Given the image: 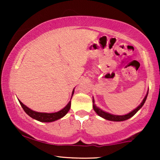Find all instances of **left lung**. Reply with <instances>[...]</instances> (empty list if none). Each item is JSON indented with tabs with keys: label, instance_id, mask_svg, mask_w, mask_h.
<instances>
[{
	"label": "left lung",
	"instance_id": "obj_1",
	"mask_svg": "<svg viewBox=\"0 0 160 160\" xmlns=\"http://www.w3.org/2000/svg\"><path fill=\"white\" fill-rule=\"evenodd\" d=\"M148 92H147V94H146L145 98H143V101L141 102V103L136 108L134 109V110L131 111L128 114H125V115H122V116H119V115H113V114H111V113H107V112H105L104 111L101 110V109L98 108L95 106V100H94V98L92 100V102H93V109L94 111H95L96 113H97L98 115H99L100 117H101L102 118H103L105 119H107V120H109V121H113V122H122V121H124V120H127L128 119H130L132 117V116H134L135 113H136L141 108V107L143 106V104L145 103L146 102V98H147V96H148Z\"/></svg>",
	"mask_w": 160,
	"mask_h": 160
}]
</instances>
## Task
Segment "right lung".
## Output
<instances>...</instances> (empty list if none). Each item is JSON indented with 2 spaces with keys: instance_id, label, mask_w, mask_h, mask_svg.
<instances>
[{
  "instance_id": "1",
  "label": "right lung",
  "mask_w": 160,
  "mask_h": 160,
  "mask_svg": "<svg viewBox=\"0 0 160 160\" xmlns=\"http://www.w3.org/2000/svg\"><path fill=\"white\" fill-rule=\"evenodd\" d=\"M73 93H74V89L73 92H72L71 98L73 97ZM19 103H20L21 106L22 107L23 110L25 111V112L27 113L28 116H30V117L32 118V119L38 120V121L41 122H52L56 121V120L58 119H61V118H62L65 115H66V113L68 112L70 108H71V100H70V102L67 104V106H65L64 108H62V110L58 111V112L41 113V112H37V111L31 110V109L26 106L25 105H24L19 100Z\"/></svg>"
}]
</instances>
